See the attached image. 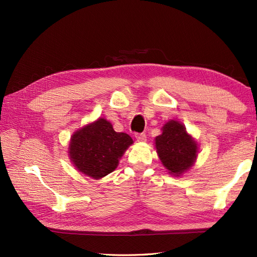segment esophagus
Instances as JSON below:
<instances>
[{"instance_id":"34e87169","label":"esophagus","mask_w":257,"mask_h":257,"mask_svg":"<svg viewBox=\"0 0 257 257\" xmlns=\"http://www.w3.org/2000/svg\"><path fill=\"white\" fill-rule=\"evenodd\" d=\"M136 139H137V141H139V143H146L147 136L146 134H137L136 135Z\"/></svg>"}]
</instances>
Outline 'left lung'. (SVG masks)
I'll list each match as a JSON object with an SVG mask.
<instances>
[{"label":"left lung","instance_id":"obj_1","mask_svg":"<svg viewBox=\"0 0 257 257\" xmlns=\"http://www.w3.org/2000/svg\"><path fill=\"white\" fill-rule=\"evenodd\" d=\"M155 138L157 154L168 172L180 177L193 167L199 145L178 120H169Z\"/></svg>","mask_w":257,"mask_h":257}]
</instances>
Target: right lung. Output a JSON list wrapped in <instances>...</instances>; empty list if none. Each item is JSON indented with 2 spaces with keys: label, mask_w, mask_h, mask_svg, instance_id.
Here are the masks:
<instances>
[{
  "label": "right lung",
  "mask_w": 257,
  "mask_h": 257,
  "mask_svg": "<svg viewBox=\"0 0 257 257\" xmlns=\"http://www.w3.org/2000/svg\"><path fill=\"white\" fill-rule=\"evenodd\" d=\"M134 140L124 133H116L110 121L98 118L73 134L68 156L79 172L95 180L111 173Z\"/></svg>",
  "instance_id": "1"
}]
</instances>
